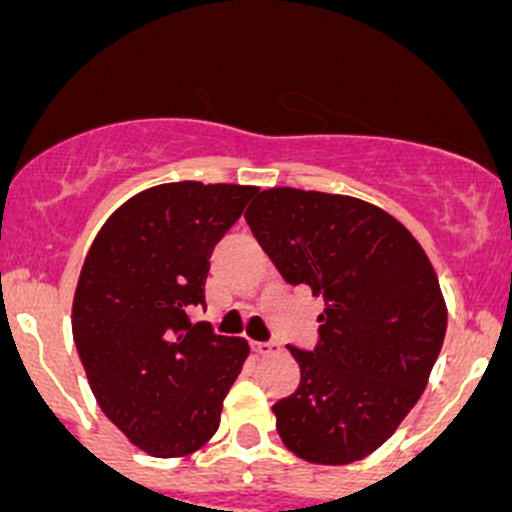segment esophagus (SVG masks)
I'll return each mask as SVG.
<instances>
[{"mask_svg":"<svg viewBox=\"0 0 512 512\" xmlns=\"http://www.w3.org/2000/svg\"><path fill=\"white\" fill-rule=\"evenodd\" d=\"M252 352L260 356H270L280 352V344L277 342H252Z\"/></svg>","mask_w":512,"mask_h":512,"instance_id":"34e87169","label":"esophagus"}]
</instances>
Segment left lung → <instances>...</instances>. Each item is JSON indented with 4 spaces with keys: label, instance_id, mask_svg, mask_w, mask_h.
<instances>
[{
    "label": "left lung",
    "instance_id": "1",
    "mask_svg": "<svg viewBox=\"0 0 512 512\" xmlns=\"http://www.w3.org/2000/svg\"><path fill=\"white\" fill-rule=\"evenodd\" d=\"M245 220L289 285L324 299L314 352L289 347L299 386L272 411L302 461L347 466L399 428L446 337L436 270L394 215L352 195L270 188Z\"/></svg>",
    "mask_w": 512,
    "mask_h": 512
}]
</instances>
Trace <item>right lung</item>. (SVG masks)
<instances>
[{"label":"right lung","mask_w":512,"mask_h":512,"mask_svg":"<svg viewBox=\"0 0 512 512\" xmlns=\"http://www.w3.org/2000/svg\"><path fill=\"white\" fill-rule=\"evenodd\" d=\"M255 185L163 183L103 223L81 267L71 329L108 421L141 451L183 458L215 436L250 347L190 324L213 247Z\"/></svg>","instance_id":"add662e5"}]
</instances>
